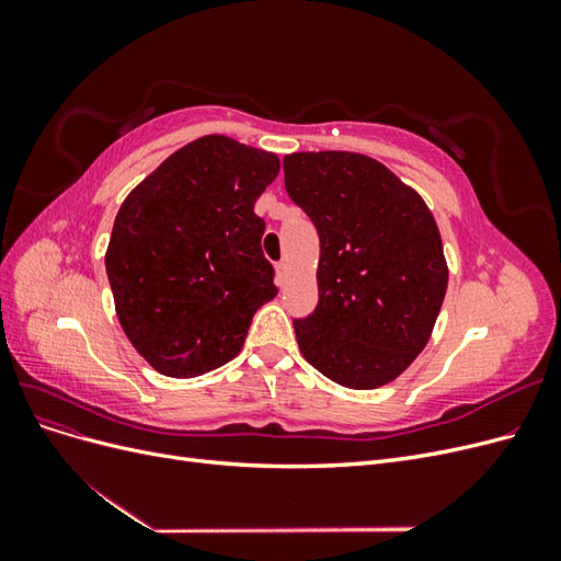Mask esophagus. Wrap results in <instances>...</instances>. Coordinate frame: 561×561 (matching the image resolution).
I'll return each instance as SVG.
<instances>
[{
	"label": "esophagus",
	"instance_id": "esophagus-1",
	"mask_svg": "<svg viewBox=\"0 0 561 561\" xmlns=\"http://www.w3.org/2000/svg\"><path fill=\"white\" fill-rule=\"evenodd\" d=\"M285 276H287V264H285V262H278V264H276V280H278V285L285 283Z\"/></svg>",
	"mask_w": 561,
	"mask_h": 561
}]
</instances>
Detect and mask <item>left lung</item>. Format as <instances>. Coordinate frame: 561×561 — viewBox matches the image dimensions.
Listing matches in <instances>:
<instances>
[{
  "label": "left lung",
  "mask_w": 561,
  "mask_h": 561,
  "mask_svg": "<svg viewBox=\"0 0 561 561\" xmlns=\"http://www.w3.org/2000/svg\"><path fill=\"white\" fill-rule=\"evenodd\" d=\"M285 190L320 239L318 307L295 320L299 351L339 386L398 379L426 348L449 268L426 201L377 159L295 151Z\"/></svg>",
  "instance_id": "obj_1"
}]
</instances>
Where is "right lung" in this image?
<instances>
[{
  "mask_svg": "<svg viewBox=\"0 0 561 561\" xmlns=\"http://www.w3.org/2000/svg\"><path fill=\"white\" fill-rule=\"evenodd\" d=\"M280 159L203 135L126 196L105 252L118 322L142 358L192 379L241 353L252 316L278 295L254 201Z\"/></svg>",
  "mask_w": 561,
  "mask_h": 561,
  "instance_id": "obj_1",
  "label": "right lung"
}]
</instances>
